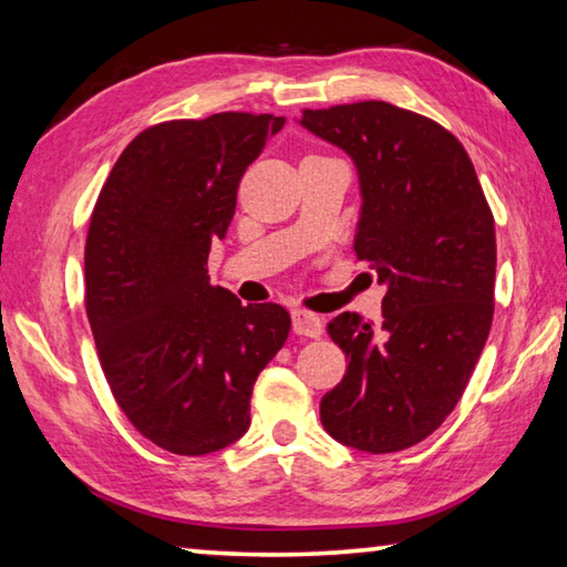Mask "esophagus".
Wrapping results in <instances>:
<instances>
[{"label": "esophagus", "instance_id": "34e87169", "mask_svg": "<svg viewBox=\"0 0 567 567\" xmlns=\"http://www.w3.org/2000/svg\"><path fill=\"white\" fill-rule=\"evenodd\" d=\"M292 330L302 338H320L322 320L307 310H292Z\"/></svg>", "mask_w": 567, "mask_h": 567}]
</instances>
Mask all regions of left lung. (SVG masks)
Here are the masks:
<instances>
[{
	"mask_svg": "<svg viewBox=\"0 0 567 567\" xmlns=\"http://www.w3.org/2000/svg\"><path fill=\"white\" fill-rule=\"evenodd\" d=\"M300 124L358 167L354 255L368 260L382 322L328 324L348 372L320 402L338 443L382 455L417 445L463 398L493 324L495 219L465 147L390 102L305 110Z\"/></svg>",
	"mask_w": 567,
	"mask_h": 567,
	"instance_id": "obj_1",
	"label": "left lung"
}]
</instances>
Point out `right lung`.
I'll use <instances>...</instances> for the list:
<instances>
[{"label": "right lung", "mask_w": 567, "mask_h": 567, "mask_svg": "<svg viewBox=\"0 0 567 567\" xmlns=\"http://www.w3.org/2000/svg\"><path fill=\"white\" fill-rule=\"evenodd\" d=\"M285 117L219 112L140 132L90 219L84 305L124 415L175 455L217 453L249 427L255 380L290 334L282 305L209 285L245 169Z\"/></svg>", "instance_id": "add662e5"}]
</instances>
